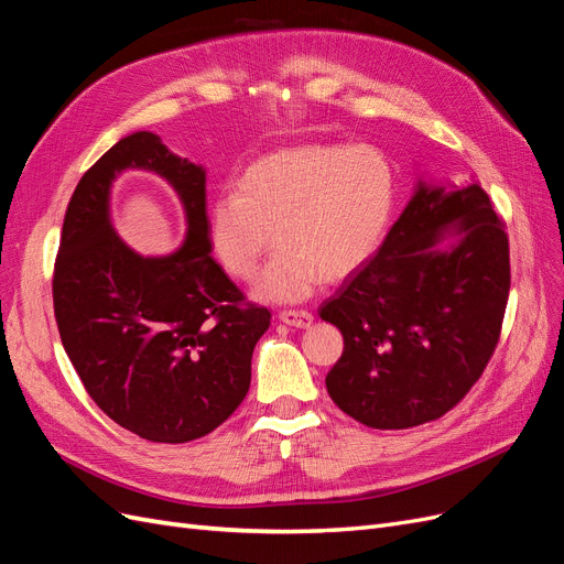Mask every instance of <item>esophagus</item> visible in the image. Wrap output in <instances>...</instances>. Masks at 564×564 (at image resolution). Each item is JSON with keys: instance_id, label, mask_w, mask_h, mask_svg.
<instances>
[{"instance_id": "obj_1", "label": "esophagus", "mask_w": 564, "mask_h": 564, "mask_svg": "<svg viewBox=\"0 0 564 564\" xmlns=\"http://www.w3.org/2000/svg\"><path fill=\"white\" fill-rule=\"evenodd\" d=\"M280 322L289 324V327L305 329V327H311V324H313V313H308V311H282Z\"/></svg>"}]
</instances>
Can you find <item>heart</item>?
Here are the masks:
<instances>
[{
	"label": "heart",
	"mask_w": 564,
	"mask_h": 564,
	"mask_svg": "<svg viewBox=\"0 0 564 564\" xmlns=\"http://www.w3.org/2000/svg\"><path fill=\"white\" fill-rule=\"evenodd\" d=\"M392 202L395 174L377 148H284L249 164L237 191L212 199L207 242L230 278L249 282L278 240L253 296L296 303L322 280H344L371 259Z\"/></svg>",
	"instance_id": "1"
}]
</instances>
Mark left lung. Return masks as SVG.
I'll return each mask as SVG.
<instances>
[{"mask_svg":"<svg viewBox=\"0 0 564 564\" xmlns=\"http://www.w3.org/2000/svg\"><path fill=\"white\" fill-rule=\"evenodd\" d=\"M508 289V235L489 195L477 181H419L373 259L319 305L344 334L332 400L379 431L447 414L499 344Z\"/></svg>","mask_w":564,"mask_h":564,"instance_id":"8db88e82","label":"left lung"}]
</instances>
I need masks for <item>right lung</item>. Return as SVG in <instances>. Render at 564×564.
Segmentation results:
<instances>
[{"mask_svg":"<svg viewBox=\"0 0 564 564\" xmlns=\"http://www.w3.org/2000/svg\"><path fill=\"white\" fill-rule=\"evenodd\" d=\"M124 167L177 191L188 232L174 254L141 257L113 232L109 187ZM204 185V169L158 133L127 135L77 183L54 268L58 332L84 388L122 429L166 445L204 437L240 406L270 327L212 259Z\"/></svg>","mask_w":564,"mask_h":564,"instance_id":"obj_1","label":"right lung"}]
</instances>
